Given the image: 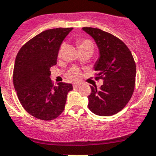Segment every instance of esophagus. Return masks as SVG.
<instances>
[{"label":"esophagus","instance_id":"34e87169","mask_svg":"<svg viewBox=\"0 0 156 156\" xmlns=\"http://www.w3.org/2000/svg\"><path fill=\"white\" fill-rule=\"evenodd\" d=\"M79 86H80L79 83H74V84H73V87H74V88H77Z\"/></svg>","mask_w":156,"mask_h":156}]
</instances>
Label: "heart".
<instances>
[{"label":"heart","instance_id":"1","mask_svg":"<svg viewBox=\"0 0 156 156\" xmlns=\"http://www.w3.org/2000/svg\"><path fill=\"white\" fill-rule=\"evenodd\" d=\"M78 43H79L80 48H92V50H94L95 46H94V43L91 40L81 39L79 40ZM64 47H65V44H61V45L59 48V52H58V56H61V53H62ZM81 75H82V72H81L80 69L76 68V67H73L70 70L68 71V73H66V77L72 81H77L80 79Z\"/></svg>","mask_w":156,"mask_h":156}]
</instances>
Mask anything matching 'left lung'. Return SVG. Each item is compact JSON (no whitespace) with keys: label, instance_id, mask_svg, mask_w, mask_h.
Listing matches in <instances>:
<instances>
[{"label":"left lung","instance_id":"1","mask_svg":"<svg viewBox=\"0 0 156 156\" xmlns=\"http://www.w3.org/2000/svg\"><path fill=\"white\" fill-rule=\"evenodd\" d=\"M83 30L95 40L100 49L95 79L104 80L100 89L91 86L88 108L100 116L115 115L127 105L135 89L134 58L125 44L112 34L91 27H84Z\"/></svg>","mask_w":156,"mask_h":156}]
</instances>
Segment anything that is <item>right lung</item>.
Instances as JSON below:
<instances>
[{
  "label": "right lung",
  "mask_w": 156,
  "mask_h": 156,
  "mask_svg": "<svg viewBox=\"0 0 156 156\" xmlns=\"http://www.w3.org/2000/svg\"><path fill=\"white\" fill-rule=\"evenodd\" d=\"M73 28L48 29L19 50L13 69V85L22 107L35 118L52 120L63 112L71 83L54 85L50 68L56 64L62 41Z\"/></svg>",
  "instance_id": "1"
}]
</instances>
